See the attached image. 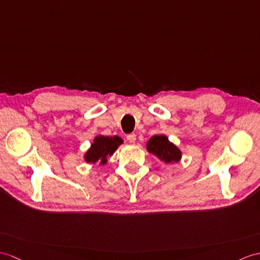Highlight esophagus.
I'll list each match as a JSON object with an SVG mask.
<instances>
[{
  "instance_id": "esophagus-1",
  "label": "esophagus",
  "mask_w": 260,
  "mask_h": 260,
  "mask_svg": "<svg viewBox=\"0 0 260 260\" xmlns=\"http://www.w3.org/2000/svg\"><path fill=\"white\" fill-rule=\"evenodd\" d=\"M127 141H128L129 143H135V141H136V135H135V134H129V135H127Z\"/></svg>"
}]
</instances>
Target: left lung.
I'll use <instances>...</instances> for the list:
<instances>
[{
    "label": "left lung",
    "mask_w": 260,
    "mask_h": 260,
    "mask_svg": "<svg viewBox=\"0 0 260 260\" xmlns=\"http://www.w3.org/2000/svg\"><path fill=\"white\" fill-rule=\"evenodd\" d=\"M147 149L165 162H177L180 159V150L164 135H155L150 138L147 143Z\"/></svg>",
    "instance_id": "left-lung-1"
}]
</instances>
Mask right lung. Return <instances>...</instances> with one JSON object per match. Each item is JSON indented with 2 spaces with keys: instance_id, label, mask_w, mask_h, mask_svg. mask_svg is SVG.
<instances>
[{
  "instance_id": "obj_1",
  "label": "right lung",
  "mask_w": 260,
  "mask_h": 260,
  "mask_svg": "<svg viewBox=\"0 0 260 260\" xmlns=\"http://www.w3.org/2000/svg\"><path fill=\"white\" fill-rule=\"evenodd\" d=\"M123 143L122 138L118 136H98L95 137L94 143L85 154V160L87 162L100 161V164L104 165L107 161V156L112 155L120 144Z\"/></svg>"
}]
</instances>
